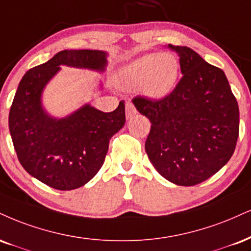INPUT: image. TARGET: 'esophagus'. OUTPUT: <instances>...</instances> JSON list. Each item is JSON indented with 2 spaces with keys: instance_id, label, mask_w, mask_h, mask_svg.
Instances as JSON below:
<instances>
[{
  "instance_id": "obj_1",
  "label": "esophagus",
  "mask_w": 251,
  "mask_h": 251,
  "mask_svg": "<svg viewBox=\"0 0 251 251\" xmlns=\"http://www.w3.org/2000/svg\"><path fill=\"white\" fill-rule=\"evenodd\" d=\"M137 114V110H135L134 105L132 102H127L126 104V118L129 119V118L134 117Z\"/></svg>"
}]
</instances>
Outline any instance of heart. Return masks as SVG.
Masks as SVG:
<instances>
[{
    "mask_svg": "<svg viewBox=\"0 0 251 251\" xmlns=\"http://www.w3.org/2000/svg\"><path fill=\"white\" fill-rule=\"evenodd\" d=\"M180 74L179 60L172 53H149L120 70V83L128 90L143 87L150 98H165L173 91Z\"/></svg>",
    "mask_w": 251,
    "mask_h": 251,
    "instance_id": "b5f03b06",
    "label": "heart"
}]
</instances>
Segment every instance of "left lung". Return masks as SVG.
Listing matches in <instances>:
<instances>
[{
  "instance_id": "1",
  "label": "left lung",
  "mask_w": 251,
  "mask_h": 251,
  "mask_svg": "<svg viewBox=\"0 0 251 251\" xmlns=\"http://www.w3.org/2000/svg\"><path fill=\"white\" fill-rule=\"evenodd\" d=\"M168 48L180 58L183 76L177 85L159 100L139 96L132 101L152 124L145 150L155 170L175 185L194 186L231 158L240 112L221 69L191 48Z\"/></svg>"
}]
</instances>
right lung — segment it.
Masks as SVG:
<instances>
[{
  "mask_svg": "<svg viewBox=\"0 0 251 251\" xmlns=\"http://www.w3.org/2000/svg\"><path fill=\"white\" fill-rule=\"evenodd\" d=\"M107 53L100 50H63L24 75L9 112V131L21 165L31 176L71 191L89 182L104 164L110 139L125 124V105L102 112L85 104L65 118L51 117L42 93L60 65L102 72Z\"/></svg>",
  "mask_w": 251,
  "mask_h": 251,
  "instance_id": "add662e5",
  "label": "right lung"
}]
</instances>
